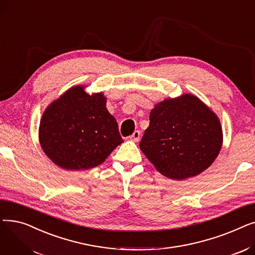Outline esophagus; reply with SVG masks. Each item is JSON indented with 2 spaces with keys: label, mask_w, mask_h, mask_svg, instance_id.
Here are the masks:
<instances>
[{
  "label": "esophagus",
  "mask_w": 255,
  "mask_h": 255,
  "mask_svg": "<svg viewBox=\"0 0 255 255\" xmlns=\"http://www.w3.org/2000/svg\"><path fill=\"white\" fill-rule=\"evenodd\" d=\"M140 138V132L138 130H135L132 133V135L130 136V140L132 141H138Z\"/></svg>",
  "instance_id": "obj_1"
}]
</instances>
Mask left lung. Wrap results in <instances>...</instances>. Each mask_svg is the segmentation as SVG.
I'll return each mask as SVG.
<instances>
[{"instance_id": "obj_1", "label": "left lung", "mask_w": 255, "mask_h": 255, "mask_svg": "<svg viewBox=\"0 0 255 255\" xmlns=\"http://www.w3.org/2000/svg\"><path fill=\"white\" fill-rule=\"evenodd\" d=\"M221 144L217 116L189 94L158 103L139 142L140 150L157 170L177 180L194 177L208 168Z\"/></svg>"}]
</instances>
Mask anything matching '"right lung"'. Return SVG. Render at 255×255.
<instances>
[{"label":"right lung","instance_id":"1","mask_svg":"<svg viewBox=\"0 0 255 255\" xmlns=\"http://www.w3.org/2000/svg\"><path fill=\"white\" fill-rule=\"evenodd\" d=\"M39 139L51 161L67 170L95 167L123 142L103 94L90 96L83 87L71 88L47 107Z\"/></svg>","mask_w":255,"mask_h":255}]
</instances>
